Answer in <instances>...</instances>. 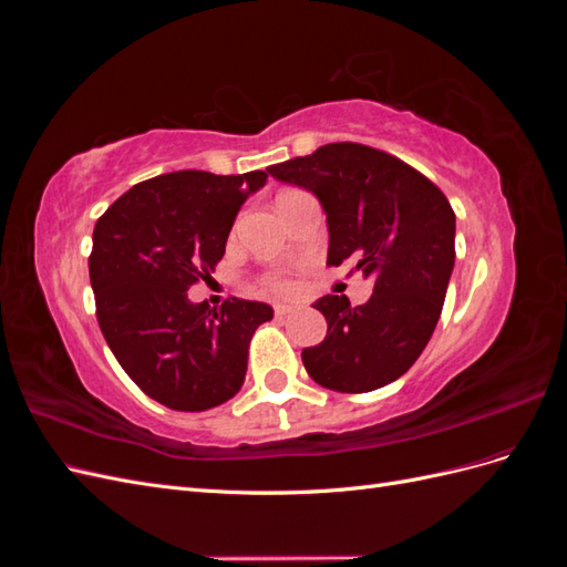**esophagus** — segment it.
Returning <instances> with one entry per match:
<instances>
[{
	"instance_id": "esophagus-1",
	"label": "esophagus",
	"mask_w": 567,
	"mask_h": 567,
	"mask_svg": "<svg viewBox=\"0 0 567 567\" xmlns=\"http://www.w3.org/2000/svg\"><path fill=\"white\" fill-rule=\"evenodd\" d=\"M293 310H296V307L293 305H286V302L274 305V312H277V317H286V315H290Z\"/></svg>"
}]
</instances>
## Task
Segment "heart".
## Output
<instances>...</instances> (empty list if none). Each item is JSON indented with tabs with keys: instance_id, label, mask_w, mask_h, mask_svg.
Instances as JSON below:
<instances>
[{
	"instance_id": "obj_1",
	"label": "heart",
	"mask_w": 567,
	"mask_h": 567,
	"mask_svg": "<svg viewBox=\"0 0 567 567\" xmlns=\"http://www.w3.org/2000/svg\"><path fill=\"white\" fill-rule=\"evenodd\" d=\"M267 286H269L271 290H288V288H290V281L284 279V277H271V279L267 281Z\"/></svg>"
}]
</instances>
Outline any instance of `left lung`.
<instances>
[{
  "label": "left lung",
  "instance_id": "1",
  "mask_svg": "<svg viewBox=\"0 0 567 567\" xmlns=\"http://www.w3.org/2000/svg\"><path fill=\"white\" fill-rule=\"evenodd\" d=\"M312 192L326 213L329 260L373 279V296L315 302L329 331L302 350L312 379L336 392H369L398 381L431 340L454 269L456 217L440 188L414 167L371 146L340 142L267 167Z\"/></svg>",
  "mask_w": 567,
  "mask_h": 567
}]
</instances>
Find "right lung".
Here are the masks:
<instances>
[{
    "label": "right lung",
    "mask_w": 567,
    "mask_h": 567,
    "mask_svg": "<svg viewBox=\"0 0 567 567\" xmlns=\"http://www.w3.org/2000/svg\"><path fill=\"white\" fill-rule=\"evenodd\" d=\"M262 169L213 175L179 169L134 184L99 217L90 281L111 352L151 400L205 411L241 390L255 329L274 317L267 302H192L188 286L208 279L225 255Z\"/></svg>",
    "instance_id": "obj_1"
}]
</instances>
